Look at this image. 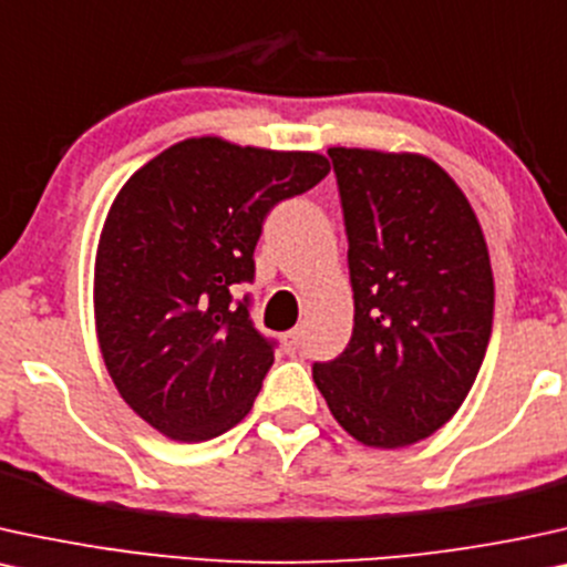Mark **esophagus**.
Returning a JSON list of instances; mask_svg holds the SVG:
<instances>
[{"instance_id":"1","label":"esophagus","mask_w":567,"mask_h":567,"mask_svg":"<svg viewBox=\"0 0 567 567\" xmlns=\"http://www.w3.org/2000/svg\"><path fill=\"white\" fill-rule=\"evenodd\" d=\"M285 346H288V350H298L300 346H303V327L290 329V332L285 334Z\"/></svg>"}]
</instances>
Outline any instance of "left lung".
Segmentation results:
<instances>
[{"mask_svg": "<svg viewBox=\"0 0 567 567\" xmlns=\"http://www.w3.org/2000/svg\"><path fill=\"white\" fill-rule=\"evenodd\" d=\"M348 230L353 337L313 367L334 421L367 447L442 429L468 398L492 334L494 279L474 209L415 152L332 146Z\"/></svg>", "mask_w": 567, "mask_h": 567, "instance_id": "1", "label": "left lung"}]
</instances>
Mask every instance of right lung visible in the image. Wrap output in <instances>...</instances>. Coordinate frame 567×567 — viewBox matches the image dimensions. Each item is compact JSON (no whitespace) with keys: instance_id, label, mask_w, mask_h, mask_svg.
<instances>
[{"instance_id":"right-lung-1","label":"right lung","mask_w":567,"mask_h":567,"mask_svg":"<svg viewBox=\"0 0 567 567\" xmlns=\"http://www.w3.org/2000/svg\"><path fill=\"white\" fill-rule=\"evenodd\" d=\"M327 172L324 154L200 135L114 196L93 264L96 340L120 398L167 440H212L254 408L275 353L230 288L254 279L271 206Z\"/></svg>"}]
</instances>
